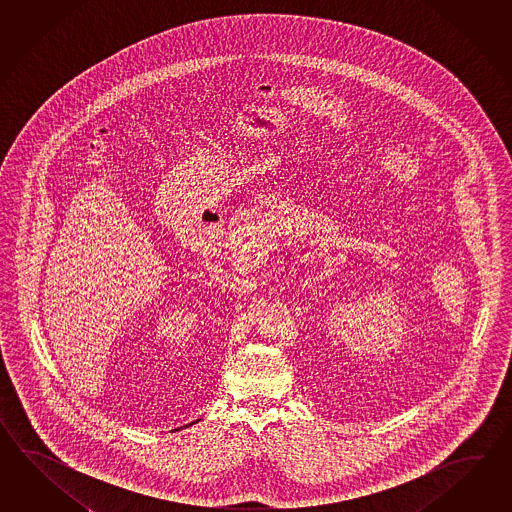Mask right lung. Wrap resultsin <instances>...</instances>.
<instances>
[{
    "instance_id": "add662e5",
    "label": "right lung",
    "mask_w": 512,
    "mask_h": 512,
    "mask_svg": "<svg viewBox=\"0 0 512 512\" xmlns=\"http://www.w3.org/2000/svg\"><path fill=\"white\" fill-rule=\"evenodd\" d=\"M197 421H199V419H197ZM197 421H194V423H197ZM194 423H192V425H194Z\"/></svg>"
}]
</instances>
